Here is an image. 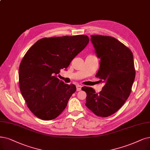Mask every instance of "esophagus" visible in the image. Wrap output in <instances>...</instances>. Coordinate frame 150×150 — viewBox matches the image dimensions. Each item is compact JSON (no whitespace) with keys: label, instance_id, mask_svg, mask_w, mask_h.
Wrapping results in <instances>:
<instances>
[{"label":"esophagus","instance_id":"1","mask_svg":"<svg viewBox=\"0 0 150 150\" xmlns=\"http://www.w3.org/2000/svg\"><path fill=\"white\" fill-rule=\"evenodd\" d=\"M81 86L80 85H76V90L77 91H80L81 90Z\"/></svg>","mask_w":150,"mask_h":150}]
</instances>
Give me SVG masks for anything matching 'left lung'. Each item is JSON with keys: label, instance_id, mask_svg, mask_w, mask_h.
<instances>
[{"label": "left lung", "instance_id": "8db88e82", "mask_svg": "<svg viewBox=\"0 0 150 150\" xmlns=\"http://www.w3.org/2000/svg\"><path fill=\"white\" fill-rule=\"evenodd\" d=\"M98 58L100 59L96 74L104 86L99 93L84 86L86 106L99 117H106L123 106L131 93L135 77L134 58L130 50L117 39L101 35L91 36Z\"/></svg>", "mask_w": 150, "mask_h": 150}]
</instances>
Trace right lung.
I'll return each instance as SVG.
<instances>
[{"label": "right lung", "instance_id": "add662e5", "mask_svg": "<svg viewBox=\"0 0 150 150\" xmlns=\"http://www.w3.org/2000/svg\"><path fill=\"white\" fill-rule=\"evenodd\" d=\"M88 42L86 35L42 38L27 51L20 65L19 86L36 117L54 119L65 109L76 86L65 84L57 75L68 67Z\"/></svg>", "mask_w": 150, "mask_h": 150}]
</instances>
